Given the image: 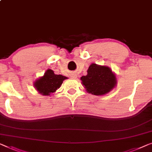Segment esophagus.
<instances>
[{"instance_id":"obj_1","label":"esophagus","mask_w":152,"mask_h":152,"mask_svg":"<svg viewBox=\"0 0 152 152\" xmlns=\"http://www.w3.org/2000/svg\"><path fill=\"white\" fill-rule=\"evenodd\" d=\"M72 78H76V75H72Z\"/></svg>"}]
</instances>
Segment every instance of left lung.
Masks as SVG:
<instances>
[{
    "label": "left lung",
    "instance_id": "obj_1",
    "mask_svg": "<svg viewBox=\"0 0 152 152\" xmlns=\"http://www.w3.org/2000/svg\"><path fill=\"white\" fill-rule=\"evenodd\" d=\"M87 92L101 96L110 91L116 85V78L109 67L93 63L87 70V75L80 78Z\"/></svg>",
    "mask_w": 152,
    "mask_h": 152
}]
</instances>
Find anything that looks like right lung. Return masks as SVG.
Wrapping results in <instances>:
<instances>
[{"label":"right lung","mask_w":152,"mask_h":152,"mask_svg":"<svg viewBox=\"0 0 152 152\" xmlns=\"http://www.w3.org/2000/svg\"><path fill=\"white\" fill-rule=\"evenodd\" d=\"M67 78L61 74H54L52 69H48L44 76L36 80L34 85L39 94L43 96H50L55 92L61 87L63 81Z\"/></svg>","instance_id":"obj_1"}]
</instances>
